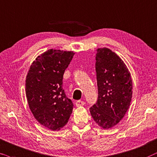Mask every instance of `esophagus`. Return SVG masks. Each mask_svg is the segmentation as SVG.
I'll use <instances>...</instances> for the list:
<instances>
[{
    "label": "esophagus",
    "instance_id": "1",
    "mask_svg": "<svg viewBox=\"0 0 157 157\" xmlns=\"http://www.w3.org/2000/svg\"><path fill=\"white\" fill-rule=\"evenodd\" d=\"M85 104V103L84 101H82V100H77V101H76V103H75V105H76L77 107L82 106V105H84Z\"/></svg>",
    "mask_w": 157,
    "mask_h": 157
}]
</instances>
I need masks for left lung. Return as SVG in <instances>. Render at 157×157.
<instances>
[{"label":"left lung","mask_w":157,"mask_h":157,"mask_svg":"<svg viewBox=\"0 0 157 157\" xmlns=\"http://www.w3.org/2000/svg\"><path fill=\"white\" fill-rule=\"evenodd\" d=\"M95 59L98 96L90 111L98 126L108 129L119 123L130 106L132 80L124 61L108 48L98 49Z\"/></svg>","instance_id":"left-lung-1"}]
</instances>
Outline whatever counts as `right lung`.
<instances>
[{"label": "right lung", "mask_w": 157, "mask_h": 157, "mask_svg": "<svg viewBox=\"0 0 157 157\" xmlns=\"http://www.w3.org/2000/svg\"><path fill=\"white\" fill-rule=\"evenodd\" d=\"M75 53L49 49L38 56L29 69L26 94L34 118L46 128L58 131L68 122L72 112V100L62 87L64 71Z\"/></svg>", "instance_id": "obj_1"}]
</instances>
